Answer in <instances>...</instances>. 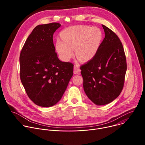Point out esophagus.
Listing matches in <instances>:
<instances>
[{"label": "esophagus", "instance_id": "34e87169", "mask_svg": "<svg viewBox=\"0 0 145 145\" xmlns=\"http://www.w3.org/2000/svg\"><path fill=\"white\" fill-rule=\"evenodd\" d=\"M73 69H74L73 73H74V74H80V73L81 70L80 69V68H79L77 65H74Z\"/></svg>", "mask_w": 145, "mask_h": 145}]
</instances>
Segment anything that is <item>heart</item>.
<instances>
[{"label":"heart","instance_id":"obj_1","mask_svg":"<svg viewBox=\"0 0 145 145\" xmlns=\"http://www.w3.org/2000/svg\"><path fill=\"white\" fill-rule=\"evenodd\" d=\"M103 38L101 30L97 27L84 25L67 27L59 33L55 50L60 58L69 61L73 56L81 63H87L96 55Z\"/></svg>","mask_w":145,"mask_h":145}]
</instances>
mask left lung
I'll return each mask as SVG.
<instances>
[{"label": "left lung", "mask_w": 145, "mask_h": 145, "mask_svg": "<svg viewBox=\"0 0 145 145\" xmlns=\"http://www.w3.org/2000/svg\"><path fill=\"white\" fill-rule=\"evenodd\" d=\"M105 38L95 57L80 67L83 88L95 105H105L121 93L127 70L126 58L120 40L111 29L102 25Z\"/></svg>", "instance_id": "1"}]
</instances>
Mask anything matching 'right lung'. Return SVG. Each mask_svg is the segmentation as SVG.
Wrapping results in <instances>:
<instances>
[{
	"label": "right lung",
	"mask_w": 145,
	"mask_h": 145,
	"mask_svg": "<svg viewBox=\"0 0 145 145\" xmlns=\"http://www.w3.org/2000/svg\"><path fill=\"white\" fill-rule=\"evenodd\" d=\"M61 26L50 23L36 26L20 54V77L26 92L37 106L49 107L61 99L73 74V64L61 61L53 35Z\"/></svg>",
	"instance_id": "obj_1"
}]
</instances>
